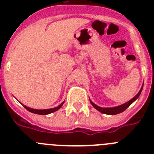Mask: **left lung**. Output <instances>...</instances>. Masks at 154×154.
Here are the masks:
<instances>
[{
    "instance_id": "1",
    "label": "left lung",
    "mask_w": 154,
    "mask_h": 154,
    "mask_svg": "<svg viewBox=\"0 0 154 154\" xmlns=\"http://www.w3.org/2000/svg\"><path fill=\"white\" fill-rule=\"evenodd\" d=\"M142 89H143V86L141 88V89L140 90V92L137 93V95L136 96L133 98L132 99H130V101L127 102V103H124V104L121 105V106H116V107H112V108H102V107H99L98 106H96V104H94L92 101H90L91 104L92 105V106L94 108L97 109L98 111L99 112H101L102 113H104V114H108V115H116V114H118V113H120V112H123L124 110H126L128 107L130 106V105L133 103V102L135 101L136 99L140 96V95L141 92H142Z\"/></svg>"
}]
</instances>
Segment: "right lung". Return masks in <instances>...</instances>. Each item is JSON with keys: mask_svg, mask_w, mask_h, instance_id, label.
Returning a JSON list of instances; mask_svg holds the SVG:
<instances>
[{"mask_svg": "<svg viewBox=\"0 0 154 154\" xmlns=\"http://www.w3.org/2000/svg\"><path fill=\"white\" fill-rule=\"evenodd\" d=\"M63 103H64V102L62 103H61V104L59 105L58 106L55 107V108H53V109H31V108H29V107H27L26 106H24V105H23V106L27 110H28L29 112H33V113L39 114V115H47V114L51 113V112H55V111H57L58 109H59L62 106Z\"/></svg>", "mask_w": 154, "mask_h": 154, "instance_id": "1", "label": "right lung"}]
</instances>
